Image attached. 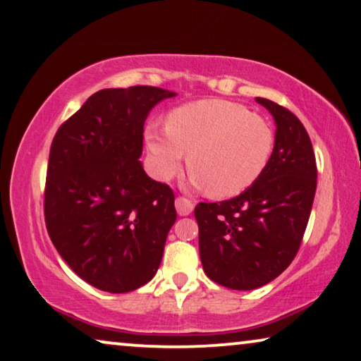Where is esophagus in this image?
I'll return each instance as SVG.
<instances>
[{
	"mask_svg": "<svg viewBox=\"0 0 361 361\" xmlns=\"http://www.w3.org/2000/svg\"><path fill=\"white\" fill-rule=\"evenodd\" d=\"M176 210L180 216H187L193 212V203L190 200H187L184 197H177L176 198Z\"/></svg>",
	"mask_w": 361,
	"mask_h": 361,
	"instance_id": "esophagus-1",
	"label": "esophagus"
}]
</instances>
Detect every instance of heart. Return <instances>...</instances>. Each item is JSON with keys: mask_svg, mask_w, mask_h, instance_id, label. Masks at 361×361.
Here are the masks:
<instances>
[{"mask_svg": "<svg viewBox=\"0 0 361 361\" xmlns=\"http://www.w3.org/2000/svg\"><path fill=\"white\" fill-rule=\"evenodd\" d=\"M149 169L159 180H171L182 169L185 154L190 182L215 198L236 197L260 179L275 149L269 120L243 104L202 99L176 107L166 128L145 130Z\"/></svg>", "mask_w": 361, "mask_h": 361, "instance_id": "b5f03b06", "label": "heart"}]
</instances>
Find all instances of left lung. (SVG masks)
<instances>
[{"label":"left lung","mask_w":361,"mask_h":361,"mask_svg":"<svg viewBox=\"0 0 361 361\" xmlns=\"http://www.w3.org/2000/svg\"><path fill=\"white\" fill-rule=\"evenodd\" d=\"M275 120L267 169L231 200L198 203V249L208 279L231 290H255L283 271L300 249L314 202L317 169L306 128L295 114L255 97Z\"/></svg>","instance_id":"8db88e82"}]
</instances>
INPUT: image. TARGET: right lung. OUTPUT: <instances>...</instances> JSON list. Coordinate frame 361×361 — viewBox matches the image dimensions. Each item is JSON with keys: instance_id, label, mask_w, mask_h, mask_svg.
I'll list each match as a JSON object with an SVG mask.
<instances>
[{"instance_id": "add662e5", "label": "right lung", "mask_w": 361, "mask_h": 361, "mask_svg": "<svg viewBox=\"0 0 361 361\" xmlns=\"http://www.w3.org/2000/svg\"><path fill=\"white\" fill-rule=\"evenodd\" d=\"M176 92L102 90L56 132L45 182L50 239L76 275L109 293L153 279L176 223L174 193L143 169V125Z\"/></svg>"}]
</instances>
